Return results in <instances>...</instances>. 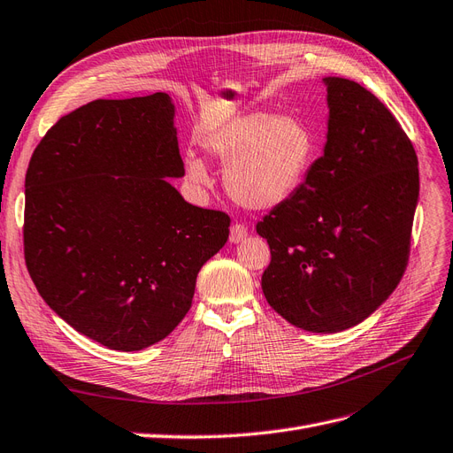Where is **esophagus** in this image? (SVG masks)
Instances as JSON below:
<instances>
[{
  "instance_id": "obj_1",
  "label": "esophagus",
  "mask_w": 453,
  "mask_h": 453,
  "mask_svg": "<svg viewBox=\"0 0 453 453\" xmlns=\"http://www.w3.org/2000/svg\"><path fill=\"white\" fill-rule=\"evenodd\" d=\"M245 236H248V226H245L243 223H234L230 226V242L232 243H238V242L245 240Z\"/></svg>"
}]
</instances>
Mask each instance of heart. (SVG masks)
I'll use <instances>...</instances> for the list:
<instances>
[{
	"label": "heart",
	"instance_id": "obj_1",
	"mask_svg": "<svg viewBox=\"0 0 453 453\" xmlns=\"http://www.w3.org/2000/svg\"><path fill=\"white\" fill-rule=\"evenodd\" d=\"M203 147L225 164V187L232 198L245 208L270 210L304 181L315 145L304 120L257 111L230 120ZM187 173L195 183H210L200 158H187Z\"/></svg>",
	"mask_w": 453,
	"mask_h": 453
}]
</instances>
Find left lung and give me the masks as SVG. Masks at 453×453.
Here are the masks:
<instances>
[{"mask_svg":"<svg viewBox=\"0 0 453 453\" xmlns=\"http://www.w3.org/2000/svg\"><path fill=\"white\" fill-rule=\"evenodd\" d=\"M328 134L295 195L257 223L270 245L268 304L310 333L346 331L399 285L419 196L399 120L355 81L325 77Z\"/></svg>","mask_w":453,"mask_h":453,"instance_id":"8db88e82","label":"left lung"}]
</instances>
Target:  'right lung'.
Here are the masks:
<instances>
[{
  "label": "right lung",
  "mask_w": 453,
  "mask_h": 453,
  "mask_svg": "<svg viewBox=\"0 0 453 453\" xmlns=\"http://www.w3.org/2000/svg\"><path fill=\"white\" fill-rule=\"evenodd\" d=\"M168 94L96 100L62 117L26 172L24 260L45 303L117 351L166 338L230 217L183 200Z\"/></svg>",
  "instance_id": "add662e5"
}]
</instances>
